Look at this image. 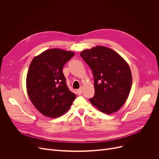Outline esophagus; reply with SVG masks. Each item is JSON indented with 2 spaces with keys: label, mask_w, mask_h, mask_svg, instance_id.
Segmentation results:
<instances>
[{
  "label": "esophagus",
  "mask_w": 159,
  "mask_h": 159,
  "mask_svg": "<svg viewBox=\"0 0 159 159\" xmlns=\"http://www.w3.org/2000/svg\"><path fill=\"white\" fill-rule=\"evenodd\" d=\"M77 92H78V93L79 95H81V93H82V92H83V88H81L78 89V90H77Z\"/></svg>",
  "instance_id": "obj_1"
}]
</instances>
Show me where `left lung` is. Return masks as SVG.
<instances>
[{"mask_svg": "<svg viewBox=\"0 0 159 159\" xmlns=\"http://www.w3.org/2000/svg\"><path fill=\"white\" fill-rule=\"evenodd\" d=\"M80 56L92 70L95 95L91 103L100 111L111 114L127 101L132 85V74L127 62L113 50L97 46Z\"/></svg>", "mask_w": 159, "mask_h": 159, "instance_id": "8db88e82", "label": "left lung"}]
</instances>
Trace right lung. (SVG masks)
Returning <instances> with one entry per match:
<instances>
[{
    "mask_svg": "<svg viewBox=\"0 0 159 159\" xmlns=\"http://www.w3.org/2000/svg\"><path fill=\"white\" fill-rule=\"evenodd\" d=\"M74 53L59 48L47 50L34 57L26 76L31 102L44 116L57 118L70 109L76 95L70 91L62 69Z\"/></svg>",
    "mask_w": 159,
    "mask_h": 159,
    "instance_id": "add662e5",
    "label": "right lung"
}]
</instances>
